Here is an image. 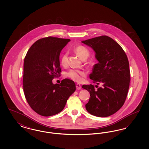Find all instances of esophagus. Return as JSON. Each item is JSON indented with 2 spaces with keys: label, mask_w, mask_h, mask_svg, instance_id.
I'll return each mask as SVG.
<instances>
[{
  "label": "esophagus",
  "mask_w": 149,
  "mask_h": 149,
  "mask_svg": "<svg viewBox=\"0 0 149 149\" xmlns=\"http://www.w3.org/2000/svg\"><path fill=\"white\" fill-rule=\"evenodd\" d=\"M76 88L78 90H79L81 89V85H80L79 84H76Z\"/></svg>",
  "instance_id": "34e87169"
}]
</instances>
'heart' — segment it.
<instances>
[{
    "label": "heart",
    "instance_id": "b5f03b06",
    "mask_svg": "<svg viewBox=\"0 0 149 149\" xmlns=\"http://www.w3.org/2000/svg\"><path fill=\"white\" fill-rule=\"evenodd\" d=\"M74 52L78 55L79 57L83 60H86L90 55V52L89 50L82 45H78L74 48ZM68 62V55L66 52L64 53L60 58V63L63 66H66ZM85 76L84 71L75 69L70 70L67 73V77L70 78L72 80L80 82L81 81Z\"/></svg>",
    "mask_w": 149,
    "mask_h": 149
}]
</instances>
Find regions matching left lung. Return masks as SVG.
I'll use <instances>...</instances> for the list:
<instances>
[{
  "label": "left lung",
  "instance_id": "8db88e82",
  "mask_svg": "<svg viewBox=\"0 0 149 149\" xmlns=\"http://www.w3.org/2000/svg\"><path fill=\"white\" fill-rule=\"evenodd\" d=\"M81 42L92 48L98 61L93 66L90 79L98 85L102 84L97 90L92 84L82 86L90 93L86 109L100 117L112 115L123 106L127 97L131 79L127 56L120 45L107 36Z\"/></svg>",
  "mask_w": 149,
  "mask_h": 149
}]
</instances>
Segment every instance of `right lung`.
Wrapping results in <instances>:
<instances>
[{
  "label": "right lung",
  "mask_w": 149,
  "mask_h": 149,
  "mask_svg": "<svg viewBox=\"0 0 149 149\" xmlns=\"http://www.w3.org/2000/svg\"><path fill=\"white\" fill-rule=\"evenodd\" d=\"M70 39L47 37L41 38L29 48L23 65V91L31 108L37 113L51 116L61 112L69 97L76 90L75 83L64 79L53 84L60 76V54Z\"/></svg>",
  "instance_id": "1"
}]
</instances>
